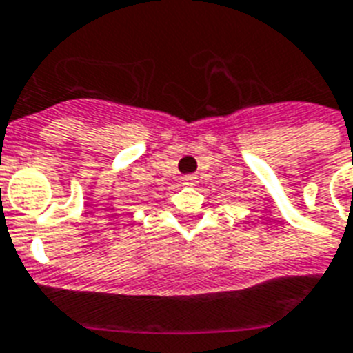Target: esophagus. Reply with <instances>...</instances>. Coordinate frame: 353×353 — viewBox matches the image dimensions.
Segmentation results:
<instances>
[{
	"instance_id": "obj_1",
	"label": "esophagus",
	"mask_w": 353,
	"mask_h": 353,
	"mask_svg": "<svg viewBox=\"0 0 353 353\" xmlns=\"http://www.w3.org/2000/svg\"><path fill=\"white\" fill-rule=\"evenodd\" d=\"M183 183L188 186H195L197 185V177L195 176H183Z\"/></svg>"
}]
</instances>
